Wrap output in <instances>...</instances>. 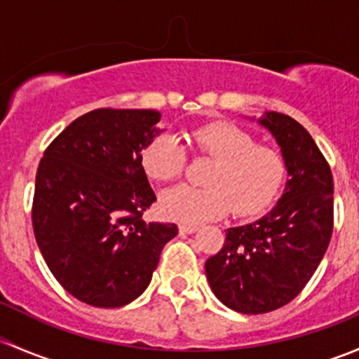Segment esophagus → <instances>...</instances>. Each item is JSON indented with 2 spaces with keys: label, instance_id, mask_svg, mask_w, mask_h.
Instances as JSON below:
<instances>
[{
  "label": "esophagus",
  "instance_id": "1",
  "mask_svg": "<svg viewBox=\"0 0 359 359\" xmlns=\"http://www.w3.org/2000/svg\"><path fill=\"white\" fill-rule=\"evenodd\" d=\"M198 229H200V227L194 226V224H180L179 226L180 234H193V233H196Z\"/></svg>",
  "mask_w": 359,
  "mask_h": 359
}]
</instances>
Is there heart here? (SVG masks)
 <instances>
[{
	"label": "heart",
	"instance_id": "obj_1",
	"mask_svg": "<svg viewBox=\"0 0 359 359\" xmlns=\"http://www.w3.org/2000/svg\"><path fill=\"white\" fill-rule=\"evenodd\" d=\"M201 153L215 158L210 187L177 186L161 196V212L168 219L200 224L217 219L234 206L238 215H257L276 200L287 179V163L276 147L257 144L255 137L231 121H213L193 132ZM144 172L158 182L182 175L186 153L172 135H159L142 151Z\"/></svg>",
	"mask_w": 359,
	"mask_h": 359
}]
</instances>
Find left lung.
Here are the masks:
<instances>
[{
  "label": "left lung",
  "instance_id": "1",
  "mask_svg": "<svg viewBox=\"0 0 359 359\" xmlns=\"http://www.w3.org/2000/svg\"><path fill=\"white\" fill-rule=\"evenodd\" d=\"M259 123L281 147L290 179L267 215L229 227L222 250L205 264L217 299L243 314L269 313L295 299L334 231V179L313 137L281 112H266Z\"/></svg>",
  "mask_w": 359,
  "mask_h": 359
}]
</instances>
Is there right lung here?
I'll return each instance as SVG.
<instances>
[{"label":"right lung","mask_w":359,"mask_h":359,"mask_svg":"<svg viewBox=\"0 0 359 359\" xmlns=\"http://www.w3.org/2000/svg\"><path fill=\"white\" fill-rule=\"evenodd\" d=\"M153 109H95L46 147L36 173L32 227L55 280L81 302L121 307L151 283L179 229L146 222L156 201L142 149L161 130Z\"/></svg>","instance_id":"1"}]
</instances>
